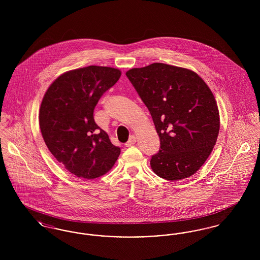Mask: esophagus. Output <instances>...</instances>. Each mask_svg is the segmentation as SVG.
<instances>
[{
  "mask_svg": "<svg viewBox=\"0 0 260 260\" xmlns=\"http://www.w3.org/2000/svg\"><path fill=\"white\" fill-rule=\"evenodd\" d=\"M136 142V136H132L129 137V139H128V141L124 144L126 147H129V146H132V145H134L135 143Z\"/></svg>",
  "mask_w": 260,
  "mask_h": 260,
  "instance_id": "esophagus-1",
  "label": "esophagus"
}]
</instances>
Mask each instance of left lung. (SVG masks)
Segmentation results:
<instances>
[{
    "label": "left lung",
    "instance_id": "left-lung-1",
    "mask_svg": "<svg viewBox=\"0 0 260 260\" xmlns=\"http://www.w3.org/2000/svg\"><path fill=\"white\" fill-rule=\"evenodd\" d=\"M125 75L148 108L160 137V150L150 161L153 172L172 181L198 172L220 127L210 87L194 71L165 63L133 68Z\"/></svg>",
    "mask_w": 260,
    "mask_h": 260
}]
</instances>
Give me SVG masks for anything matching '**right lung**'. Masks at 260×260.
Here are the masks:
<instances>
[{
	"label": "right lung",
	"mask_w": 260,
	"mask_h": 260,
	"mask_svg": "<svg viewBox=\"0 0 260 260\" xmlns=\"http://www.w3.org/2000/svg\"><path fill=\"white\" fill-rule=\"evenodd\" d=\"M121 75L119 69L95 65L67 71L43 98L39 124L45 143L77 177L93 179L108 173L121 153L93 119L99 99Z\"/></svg>",
	"instance_id": "1"
}]
</instances>
